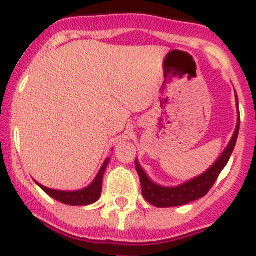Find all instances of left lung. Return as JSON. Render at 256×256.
Wrapping results in <instances>:
<instances>
[{
	"mask_svg": "<svg viewBox=\"0 0 256 256\" xmlns=\"http://www.w3.org/2000/svg\"><path fill=\"white\" fill-rule=\"evenodd\" d=\"M236 102L237 107H238V100H236ZM238 130H240V112H238L237 126L234 136H232L231 142L227 145L224 152L216 160V163L202 174L195 177L194 180H190V181L182 184V185L176 186V188H163V186L152 182L150 178L142 171L139 162L135 160V167H136L138 174L140 177V184H142V191L144 199L154 206L168 208V206H184V204H188V202L206 196L209 192V190L213 188L214 182L217 181L218 176H220L223 168L228 163L230 156H231L232 152L234 149V145H236Z\"/></svg>",
	"mask_w": 256,
	"mask_h": 256,
	"instance_id": "obj_1",
	"label": "left lung"
}]
</instances>
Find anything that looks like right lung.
I'll return each instance as SVG.
<instances>
[{
    "instance_id": "1",
    "label": "right lung",
    "mask_w": 256,
    "mask_h": 256,
    "mask_svg": "<svg viewBox=\"0 0 256 256\" xmlns=\"http://www.w3.org/2000/svg\"><path fill=\"white\" fill-rule=\"evenodd\" d=\"M108 162L110 160H106L103 163L100 171L98 172L96 177L94 178L93 182L88 186V188H82V190L78 191H60L54 190V188H48L46 186L38 184V186L44 191L46 194L50 195V198H54V200L68 206H89L93 204L96 200L100 199V192H102V181H103V174H104L106 168H107Z\"/></svg>"
}]
</instances>
